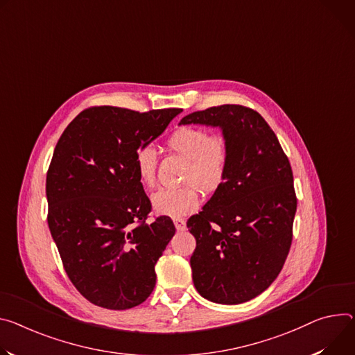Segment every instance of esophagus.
<instances>
[{"label": "esophagus", "mask_w": 355, "mask_h": 355, "mask_svg": "<svg viewBox=\"0 0 355 355\" xmlns=\"http://www.w3.org/2000/svg\"><path fill=\"white\" fill-rule=\"evenodd\" d=\"M174 225H175V230L177 231H185V228H187V223H185V220L182 218H175L174 219Z\"/></svg>", "instance_id": "esophagus-1"}]
</instances>
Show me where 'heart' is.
<instances>
[{
    "label": "heart",
    "instance_id": "heart-1",
    "mask_svg": "<svg viewBox=\"0 0 355 355\" xmlns=\"http://www.w3.org/2000/svg\"><path fill=\"white\" fill-rule=\"evenodd\" d=\"M167 146L188 159L182 175V181L188 184L158 189L151 197V205L159 215L178 218L197 209L201 198L198 184L207 194H212L222 185L230 164V146L223 136H211L205 128L192 125L177 128L168 137ZM157 150L153 146L147 144L136 151V173L147 188L157 184Z\"/></svg>",
    "mask_w": 355,
    "mask_h": 355
}]
</instances>
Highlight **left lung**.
Returning a JSON list of instances; mask_svg holds the SVG:
<instances>
[{
  "instance_id": "8db88e82",
  "label": "left lung",
  "mask_w": 355,
  "mask_h": 355,
  "mask_svg": "<svg viewBox=\"0 0 355 355\" xmlns=\"http://www.w3.org/2000/svg\"><path fill=\"white\" fill-rule=\"evenodd\" d=\"M220 127L230 146L222 185L187 227L198 293L219 304L245 303L273 283L293 239L297 198L293 171L265 119L241 105L194 112L180 124Z\"/></svg>"
}]
</instances>
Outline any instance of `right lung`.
<instances>
[{
	"label": "right lung",
	"instance_id": "right-lung-1",
	"mask_svg": "<svg viewBox=\"0 0 355 355\" xmlns=\"http://www.w3.org/2000/svg\"><path fill=\"white\" fill-rule=\"evenodd\" d=\"M178 113L94 106L58 140L46 174L49 231L68 277L96 306L132 309L155 286V263L175 227L166 215L146 222L151 202L135 155Z\"/></svg>",
	"mask_w": 355,
	"mask_h": 355
}]
</instances>
